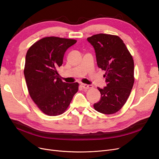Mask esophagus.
Wrapping results in <instances>:
<instances>
[{"mask_svg": "<svg viewBox=\"0 0 159 159\" xmlns=\"http://www.w3.org/2000/svg\"><path fill=\"white\" fill-rule=\"evenodd\" d=\"M81 87H82L84 89H88L92 88V85H87V84H81Z\"/></svg>", "mask_w": 159, "mask_h": 159, "instance_id": "esophagus-1", "label": "esophagus"}]
</instances>
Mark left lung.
Segmentation results:
<instances>
[{
  "label": "left lung",
  "instance_id": "1",
  "mask_svg": "<svg viewBox=\"0 0 159 159\" xmlns=\"http://www.w3.org/2000/svg\"><path fill=\"white\" fill-rule=\"evenodd\" d=\"M95 49L97 64L105 71L107 86L98 88L101 99L94 109L103 114L119 111L126 103L134 84V61L118 36L98 34L87 38Z\"/></svg>",
  "mask_w": 159,
  "mask_h": 159
}]
</instances>
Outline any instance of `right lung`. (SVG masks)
Listing matches in <instances>:
<instances>
[{"label":"right lung","instance_id":"add662e5","mask_svg":"<svg viewBox=\"0 0 159 159\" xmlns=\"http://www.w3.org/2000/svg\"><path fill=\"white\" fill-rule=\"evenodd\" d=\"M77 40L55 36L43 38L28 50L24 70L28 92L33 102L46 115L65 112L78 92L79 84L65 83L57 69L63 64L67 49Z\"/></svg>","mask_w":159,"mask_h":159}]
</instances>
